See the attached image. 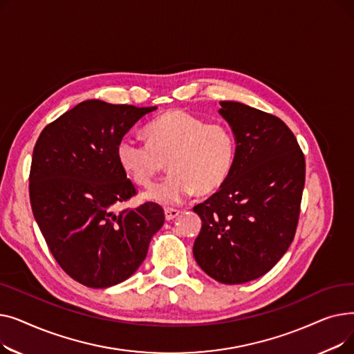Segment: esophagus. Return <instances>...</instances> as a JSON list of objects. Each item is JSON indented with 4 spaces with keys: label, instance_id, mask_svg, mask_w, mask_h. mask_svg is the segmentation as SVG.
<instances>
[{
    "label": "esophagus",
    "instance_id": "obj_1",
    "mask_svg": "<svg viewBox=\"0 0 354 354\" xmlns=\"http://www.w3.org/2000/svg\"><path fill=\"white\" fill-rule=\"evenodd\" d=\"M179 214H180V211H179V209H175V208H166V209H165V218H166L167 221L175 219Z\"/></svg>",
    "mask_w": 354,
    "mask_h": 354
}]
</instances>
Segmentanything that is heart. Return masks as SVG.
Wrapping results in <instances>:
<instances>
[{
	"label": "heart",
	"mask_w": 354,
	"mask_h": 354,
	"mask_svg": "<svg viewBox=\"0 0 354 354\" xmlns=\"http://www.w3.org/2000/svg\"><path fill=\"white\" fill-rule=\"evenodd\" d=\"M147 142L123 136L116 159L123 172L138 185H149L167 159L171 174L152 185L143 198L162 205H175L196 191H216L235 162L236 145L231 130L221 123H207L183 110H171L145 129Z\"/></svg>",
	"instance_id": "heart-1"
}]
</instances>
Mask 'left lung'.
<instances>
[{
  "mask_svg": "<svg viewBox=\"0 0 354 354\" xmlns=\"http://www.w3.org/2000/svg\"><path fill=\"white\" fill-rule=\"evenodd\" d=\"M219 104L235 139V162L219 191L194 208L202 221L194 257L214 280L243 284L268 272L288 250L306 160L281 119L238 102Z\"/></svg>",
  "mask_w": 354,
  "mask_h": 354,
  "instance_id": "obj_1",
  "label": "left lung"
}]
</instances>
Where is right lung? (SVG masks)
<instances>
[{
  "mask_svg": "<svg viewBox=\"0 0 354 354\" xmlns=\"http://www.w3.org/2000/svg\"><path fill=\"white\" fill-rule=\"evenodd\" d=\"M156 109L84 100L46 126L34 146V218L55 261L87 287H111L133 275L165 222L153 202L113 211L136 194L118 163V142Z\"/></svg>",
  "mask_w": 354,
  "mask_h": 354,
  "instance_id": "obj_1",
  "label": "right lung"
}]
</instances>
